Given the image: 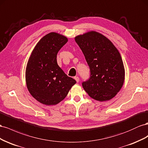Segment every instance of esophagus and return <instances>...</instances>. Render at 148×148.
<instances>
[{"mask_svg": "<svg viewBox=\"0 0 148 148\" xmlns=\"http://www.w3.org/2000/svg\"><path fill=\"white\" fill-rule=\"evenodd\" d=\"M74 79L75 80V81H76L77 82H79V77H77V76L74 77Z\"/></svg>", "mask_w": 148, "mask_h": 148, "instance_id": "esophagus-1", "label": "esophagus"}]
</instances>
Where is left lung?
I'll list each match as a JSON object with an SVG mask.
<instances>
[{"label":"left lung","instance_id":"8db88e82","mask_svg":"<svg viewBox=\"0 0 148 148\" xmlns=\"http://www.w3.org/2000/svg\"><path fill=\"white\" fill-rule=\"evenodd\" d=\"M89 66L90 77L83 82L90 97L103 102L112 99L124 83L125 69L119 51L107 37L89 32L75 37Z\"/></svg>","mask_w":148,"mask_h":148}]
</instances>
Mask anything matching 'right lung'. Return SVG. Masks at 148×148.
<instances>
[{
    "mask_svg": "<svg viewBox=\"0 0 148 148\" xmlns=\"http://www.w3.org/2000/svg\"><path fill=\"white\" fill-rule=\"evenodd\" d=\"M67 42L66 36L49 33L38 41L28 60L25 74L28 90L43 104L60 103L76 83L57 63V54Z\"/></svg>",
    "mask_w": 148,
    "mask_h": 148,
    "instance_id": "add662e5",
    "label": "right lung"
}]
</instances>
